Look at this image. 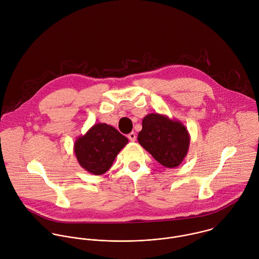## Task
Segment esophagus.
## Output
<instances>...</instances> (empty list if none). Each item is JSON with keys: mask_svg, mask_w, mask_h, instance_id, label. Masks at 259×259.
I'll return each mask as SVG.
<instances>
[{"mask_svg": "<svg viewBox=\"0 0 259 259\" xmlns=\"http://www.w3.org/2000/svg\"><path fill=\"white\" fill-rule=\"evenodd\" d=\"M127 138H128V140L131 141V142H136V140H137V137H136V133H134V132H132L128 136H127Z\"/></svg>", "mask_w": 259, "mask_h": 259, "instance_id": "esophagus-1", "label": "esophagus"}]
</instances>
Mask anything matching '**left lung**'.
I'll use <instances>...</instances> for the list:
<instances>
[{"label": "left lung", "mask_w": 259, "mask_h": 259, "mask_svg": "<svg viewBox=\"0 0 259 259\" xmlns=\"http://www.w3.org/2000/svg\"><path fill=\"white\" fill-rule=\"evenodd\" d=\"M138 141L161 165L174 168L185 159L190 136L182 121L154 112L144 117Z\"/></svg>", "instance_id": "1"}]
</instances>
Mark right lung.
Segmentation results:
<instances>
[{"mask_svg": "<svg viewBox=\"0 0 259 259\" xmlns=\"http://www.w3.org/2000/svg\"><path fill=\"white\" fill-rule=\"evenodd\" d=\"M128 140L107 123L94 124L74 144V152L79 165L87 171L102 176L111 168L118 152Z\"/></svg>", "mask_w": 259, "mask_h": 259, "instance_id": "add662e5", "label": "right lung"}]
</instances>
